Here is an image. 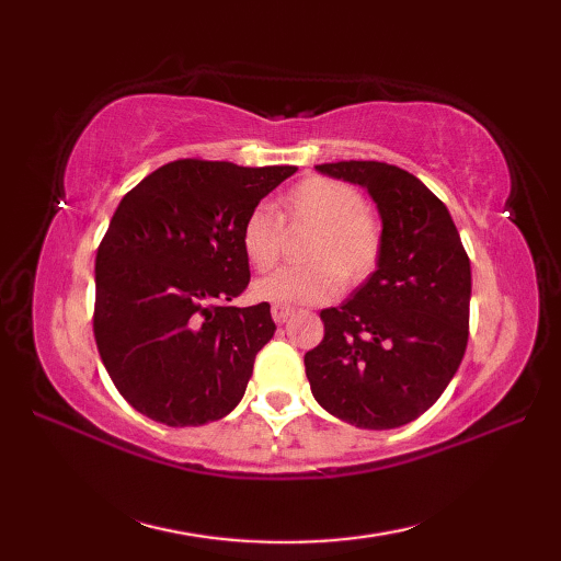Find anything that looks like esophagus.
Masks as SVG:
<instances>
[{
    "mask_svg": "<svg viewBox=\"0 0 561 561\" xmlns=\"http://www.w3.org/2000/svg\"><path fill=\"white\" fill-rule=\"evenodd\" d=\"M294 316V308L291 306H282V304H274L272 306V318L274 323H287V320Z\"/></svg>",
    "mask_w": 561,
    "mask_h": 561,
    "instance_id": "1",
    "label": "esophagus"
}]
</instances>
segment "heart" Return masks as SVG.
Masks as SVG:
<instances>
[{
  "mask_svg": "<svg viewBox=\"0 0 561 561\" xmlns=\"http://www.w3.org/2000/svg\"><path fill=\"white\" fill-rule=\"evenodd\" d=\"M282 219L313 229L304 245L308 265L282 267L253 284L257 301L282 306L325 304L347 287L366 282L383 253V231L356 187L332 178H306L282 202ZM282 221L267 207L248 211L241 248L250 265L267 270L282 253Z\"/></svg>",
  "mask_w": 561,
  "mask_h": 561,
  "instance_id": "obj_1",
  "label": "heart"
}]
</instances>
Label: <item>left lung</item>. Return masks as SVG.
<instances>
[{
    "label": "left lung",
    "mask_w": 561,
    "mask_h": 561,
    "mask_svg": "<svg viewBox=\"0 0 561 561\" xmlns=\"http://www.w3.org/2000/svg\"><path fill=\"white\" fill-rule=\"evenodd\" d=\"M316 171L368 190L383 253L352 299L320 311L325 337L304 356L308 383L347 424H410L440 398L468 347L470 257L444 202L412 173L380 161Z\"/></svg>",
    "instance_id": "obj_1"
}]
</instances>
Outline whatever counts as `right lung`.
<instances>
[{
    "label": "right lung",
    "instance_id": "1",
    "mask_svg": "<svg viewBox=\"0 0 561 561\" xmlns=\"http://www.w3.org/2000/svg\"><path fill=\"white\" fill-rule=\"evenodd\" d=\"M294 173L178 159L117 205L96 253L93 335L115 388L149 420L199 426L241 402L277 330L270 304L229 306L250 282L241 224Z\"/></svg>",
    "mask_w": 561,
    "mask_h": 561
}]
</instances>
